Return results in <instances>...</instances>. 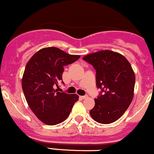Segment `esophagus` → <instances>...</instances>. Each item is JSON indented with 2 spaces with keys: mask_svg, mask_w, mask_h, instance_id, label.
I'll use <instances>...</instances> for the list:
<instances>
[{
  "mask_svg": "<svg viewBox=\"0 0 154 154\" xmlns=\"http://www.w3.org/2000/svg\"><path fill=\"white\" fill-rule=\"evenodd\" d=\"M81 97H82V99H86V98H87V97H88V95H84V96H81Z\"/></svg>",
  "mask_w": 154,
  "mask_h": 154,
  "instance_id": "obj_1",
  "label": "esophagus"
}]
</instances>
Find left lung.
<instances>
[{"label":"left lung","instance_id":"8db88e82","mask_svg":"<svg viewBox=\"0 0 154 154\" xmlns=\"http://www.w3.org/2000/svg\"><path fill=\"white\" fill-rule=\"evenodd\" d=\"M83 59L96 70V85L101 90L95 99L91 117L99 123L109 124L125 113L134 97L135 75L128 60L114 51H100Z\"/></svg>","mask_w":154,"mask_h":154}]
</instances>
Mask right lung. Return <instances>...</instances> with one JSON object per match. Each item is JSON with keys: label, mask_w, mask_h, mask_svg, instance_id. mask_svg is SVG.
Segmentation results:
<instances>
[{"label": "right lung", "mask_w": 154, "mask_h": 154, "mask_svg": "<svg viewBox=\"0 0 154 154\" xmlns=\"http://www.w3.org/2000/svg\"><path fill=\"white\" fill-rule=\"evenodd\" d=\"M79 58L48 47L38 51L28 62L22 79L23 91L31 111L42 123L50 125L62 123L79 100L76 94L58 92L56 88H59L58 84L62 81L64 66Z\"/></svg>", "instance_id": "right-lung-1"}]
</instances>
